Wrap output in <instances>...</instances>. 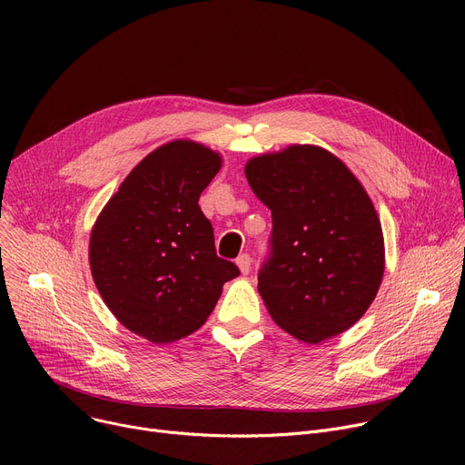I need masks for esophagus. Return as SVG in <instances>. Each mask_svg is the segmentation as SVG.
Segmentation results:
<instances>
[{
	"label": "esophagus",
	"mask_w": 465,
	"mask_h": 465,
	"mask_svg": "<svg viewBox=\"0 0 465 465\" xmlns=\"http://www.w3.org/2000/svg\"><path fill=\"white\" fill-rule=\"evenodd\" d=\"M251 256L249 254H241L237 260H235V263H237V267H239V272L242 273V275H249V272H251Z\"/></svg>",
	"instance_id": "34e87169"
}]
</instances>
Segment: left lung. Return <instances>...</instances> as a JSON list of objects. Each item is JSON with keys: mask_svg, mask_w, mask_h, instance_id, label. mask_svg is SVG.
<instances>
[{"mask_svg": "<svg viewBox=\"0 0 465 465\" xmlns=\"http://www.w3.org/2000/svg\"><path fill=\"white\" fill-rule=\"evenodd\" d=\"M245 175L272 209L258 292L275 324L312 345L354 326L384 275L381 220L361 183L316 144L254 156Z\"/></svg>", "mask_w": 465, "mask_h": 465, "instance_id": "obj_1", "label": "left lung"}]
</instances>
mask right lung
<instances>
[{"label":"right lung","mask_w":465,"mask_h":465,"mask_svg":"<svg viewBox=\"0 0 465 465\" xmlns=\"http://www.w3.org/2000/svg\"><path fill=\"white\" fill-rule=\"evenodd\" d=\"M223 156L190 139L146 154L122 181L90 233V272L109 311L154 345L205 324L237 265L216 256L198 202Z\"/></svg>","instance_id":"right-lung-1"}]
</instances>
